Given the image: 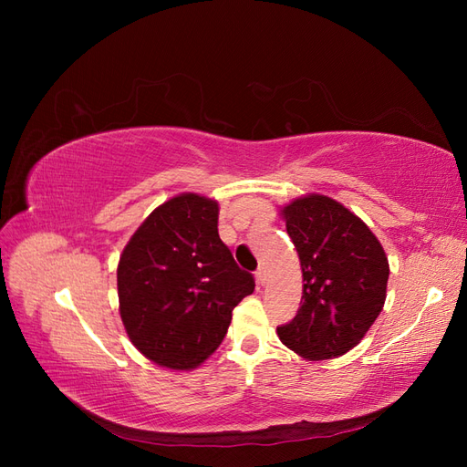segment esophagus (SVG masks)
Wrapping results in <instances>:
<instances>
[{"label":"esophagus","instance_id":"1","mask_svg":"<svg viewBox=\"0 0 467 467\" xmlns=\"http://www.w3.org/2000/svg\"><path fill=\"white\" fill-rule=\"evenodd\" d=\"M255 278H257V282H259L261 286L265 285V282H266V268H265V266H259V268H257Z\"/></svg>","mask_w":467,"mask_h":467}]
</instances>
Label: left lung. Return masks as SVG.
<instances>
[{
	"label": "left lung",
	"mask_w": 467,
	"mask_h": 467,
	"mask_svg": "<svg viewBox=\"0 0 467 467\" xmlns=\"http://www.w3.org/2000/svg\"><path fill=\"white\" fill-rule=\"evenodd\" d=\"M302 266V302L276 329L282 345L306 360L355 348L386 302L389 263L378 237L355 212L309 192L280 208Z\"/></svg>",
	"instance_id": "obj_1"
}]
</instances>
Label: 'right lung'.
Returning a JSON list of instances; mask_svg holds the SVG:
<instances>
[{"instance_id": "right-lung-1", "label": "right lung", "mask_w": 467, "mask_h": 467, "mask_svg": "<svg viewBox=\"0 0 467 467\" xmlns=\"http://www.w3.org/2000/svg\"><path fill=\"white\" fill-rule=\"evenodd\" d=\"M214 199L181 192L140 223L119 266V312L151 362L192 370L228 333L234 307L255 290L218 235Z\"/></svg>"}]
</instances>
